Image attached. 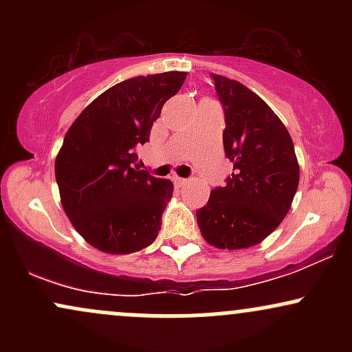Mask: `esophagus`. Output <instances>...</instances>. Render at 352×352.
<instances>
[{
	"label": "esophagus",
	"mask_w": 352,
	"mask_h": 352,
	"mask_svg": "<svg viewBox=\"0 0 352 352\" xmlns=\"http://www.w3.org/2000/svg\"><path fill=\"white\" fill-rule=\"evenodd\" d=\"M173 184L177 185V187H187L188 185V179H182V177H177V175H173Z\"/></svg>",
	"instance_id": "34e87169"
}]
</instances>
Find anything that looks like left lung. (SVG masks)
<instances>
[{"mask_svg":"<svg viewBox=\"0 0 352 352\" xmlns=\"http://www.w3.org/2000/svg\"><path fill=\"white\" fill-rule=\"evenodd\" d=\"M223 104L225 155L233 164L225 187L197 210L205 241L220 250L254 246L280 227L300 184L288 129L263 99L238 80L213 74Z\"/></svg>","mask_w":352,"mask_h":352,"instance_id":"obj_1","label":"left lung"}]
</instances>
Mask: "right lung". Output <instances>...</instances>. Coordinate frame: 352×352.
<instances>
[{
  "label": "right lung",
  "instance_id": "right-lung-1",
  "mask_svg": "<svg viewBox=\"0 0 352 352\" xmlns=\"http://www.w3.org/2000/svg\"><path fill=\"white\" fill-rule=\"evenodd\" d=\"M185 72L137 76L109 87L72 122L56 157L60 204L89 245L111 254L153 243L173 184L134 167L164 104Z\"/></svg>",
  "mask_w": 352,
  "mask_h": 352
}]
</instances>
